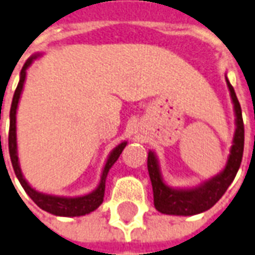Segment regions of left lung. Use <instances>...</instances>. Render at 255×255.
<instances>
[{
    "label": "left lung",
    "mask_w": 255,
    "mask_h": 255,
    "mask_svg": "<svg viewBox=\"0 0 255 255\" xmlns=\"http://www.w3.org/2000/svg\"><path fill=\"white\" fill-rule=\"evenodd\" d=\"M226 81L237 118L236 133H234L226 167L221 174L215 175L214 178L195 188H186V190L171 188L163 182L158 159L152 151H149L147 167H148L149 179L152 183L153 205L160 213L168 214V215H195V214L203 213L206 210L211 209L222 198L231 182L236 178L237 172L240 170L241 162H242V155H244L245 127L240 102L237 99V95L230 81L227 79Z\"/></svg>",
    "instance_id": "left-lung-1"
}]
</instances>
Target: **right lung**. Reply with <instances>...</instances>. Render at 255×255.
Listing matches in <instances>:
<instances>
[{"label":"right lung","instance_id":"add662e5","mask_svg":"<svg viewBox=\"0 0 255 255\" xmlns=\"http://www.w3.org/2000/svg\"><path fill=\"white\" fill-rule=\"evenodd\" d=\"M37 56L28 58L26 63L24 64V67L21 69V75H19V81L17 88H15L14 96H13V102H11L10 107V127H9V153H10L11 166L14 168V172L18 178L19 183L24 187L29 197L32 198V201L36 203L40 209L45 210L48 213L54 214V215H60V217H80V215H85L89 214L93 210H96L99 206L103 203L104 199V190H106V179L108 171L114 163L119 159L120 153L124 149V147L127 145V141L120 143L116 148L111 152L110 158L107 160L104 170L102 174V180L100 184L97 186L95 191H92L88 195L77 198H64V197H53V195H45L41 192L36 191L34 188H32L28 184V182L24 179V176L21 174V168L18 164V156H17V137H15V112H17V106H18L19 96L24 88L25 77H26V69L29 65L32 64V61Z\"/></svg>","mask_w":255,"mask_h":255}]
</instances>
